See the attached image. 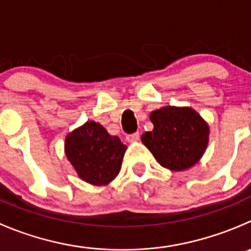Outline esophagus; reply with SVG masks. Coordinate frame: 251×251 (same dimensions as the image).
<instances>
[{
	"mask_svg": "<svg viewBox=\"0 0 251 251\" xmlns=\"http://www.w3.org/2000/svg\"><path fill=\"white\" fill-rule=\"evenodd\" d=\"M138 138H140V133L138 132L126 135V140H127V142H136V141H138Z\"/></svg>",
	"mask_w": 251,
	"mask_h": 251,
	"instance_id": "esophagus-1",
	"label": "esophagus"
}]
</instances>
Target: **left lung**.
Here are the masks:
<instances>
[{"label": "left lung", "instance_id": "8db88e82", "mask_svg": "<svg viewBox=\"0 0 251 251\" xmlns=\"http://www.w3.org/2000/svg\"><path fill=\"white\" fill-rule=\"evenodd\" d=\"M153 130L141 137L157 162L167 169L195 165L208 145L210 127L193 108L164 106L151 113Z\"/></svg>", "mask_w": 251, "mask_h": 251}]
</instances>
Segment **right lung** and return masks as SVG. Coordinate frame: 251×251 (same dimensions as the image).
I'll list each match as a JSON object with an SVG mask.
<instances>
[{"label": "right lung", "instance_id": "add662e5", "mask_svg": "<svg viewBox=\"0 0 251 251\" xmlns=\"http://www.w3.org/2000/svg\"><path fill=\"white\" fill-rule=\"evenodd\" d=\"M126 146L98 123L87 121L67 135L65 153L78 176L92 185H108L119 174Z\"/></svg>", "mask_w": 251, "mask_h": 251}]
</instances>
